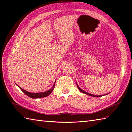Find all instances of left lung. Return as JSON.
<instances>
[{
	"instance_id": "left-lung-1",
	"label": "left lung",
	"mask_w": 132,
	"mask_h": 132,
	"mask_svg": "<svg viewBox=\"0 0 132 132\" xmlns=\"http://www.w3.org/2000/svg\"><path fill=\"white\" fill-rule=\"evenodd\" d=\"M77 87H78V89L80 91L81 93H83L84 94H86V95H89V96H93V97H100V96H102L101 95H100V96H98V95H93V94H89V93H87V92H86V91H84V90H81L80 88V87H79V86H78V84H77Z\"/></svg>"
}]
</instances>
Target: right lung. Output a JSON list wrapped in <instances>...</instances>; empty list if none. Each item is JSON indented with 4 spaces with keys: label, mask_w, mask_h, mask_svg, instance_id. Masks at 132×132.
I'll return each instance as SVG.
<instances>
[{
    "label": "right lung",
    "mask_w": 132,
    "mask_h": 132,
    "mask_svg": "<svg viewBox=\"0 0 132 132\" xmlns=\"http://www.w3.org/2000/svg\"><path fill=\"white\" fill-rule=\"evenodd\" d=\"M55 83V81L53 87H52L50 90H48L47 91H45V92H42V93H30V92L26 91L23 89H22V88H21L20 87H19L18 85H17L19 87V88L21 90V91L23 92V93H24L29 97H30L32 98H42V97H47L48 95H50V94L52 93V91L53 90V89L54 88Z\"/></svg>",
    "instance_id": "add662e5"
}]
</instances>
